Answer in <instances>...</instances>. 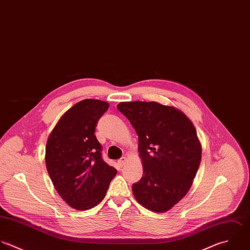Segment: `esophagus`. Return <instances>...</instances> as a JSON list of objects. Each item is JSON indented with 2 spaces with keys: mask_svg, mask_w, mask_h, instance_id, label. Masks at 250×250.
I'll list each match as a JSON object with an SVG mask.
<instances>
[{
  "mask_svg": "<svg viewBox=\"0 0 250 250\" xmlns=\"http://www.w3.org/2000/svg\"><path fill=\"white\" fill-rule=\"evenodd\" d=\"M126 161H127V159H126V157H122L121 159H119L118 160V164H119V166L123 167L125 164H126Z\"/></svg>",
  "mask_w": 250,
  "mask_h": 250,
  "instance_id": "34e87169",
  "label": "esophagus"
}]
</instances>
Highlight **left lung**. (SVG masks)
Instances as JSON below:
<instances>
[{"label": "left lung", "instance_id": "8db88e82", "mask_svg": "<svg viewBox=\"0 0 250 250\" xmlns=\"http://www.w3.org/2000/svg\"><path fill=\"white\" fill-rule=\"evenodd\" d=\"M117 108L139 136L144 174L133 194L147 209L166 212L187 194L200 166L196 129L182 111L156 102H122Z\"/></svg>", "mask_w": 250, "mask_h": 250}]
</instances>
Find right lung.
Listing matches in <instances>:
<instances>
[{
    "instance_id": "add662e5",
    "label": "right lung",
    "mask_w": 250,
    "mask_h": 250,
    "mask_svg": "<svg viewBox=\"0 0 250 250\" xmlns=\"http://www.w3.org/2000/svg\"><path fill=\"white\" fill-rule=\"evenodd\" d=\"M106 102L86 99L60 118L45 148V165L61 198L73 208L86 210L100 204L117 170L102 158V146L95 136Z\"/></svg>"
}]
</instances>
